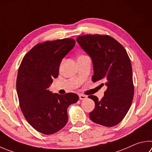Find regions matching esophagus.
Wrapping results in <instances>:
<instances>
[{
  "label": "esophagus",
  "mask_w": 152,
  "mask_h": 152,
  "mask_svg": "<svg viewBox=\"0 0 152 152\" xmlns=\"http://www.w3.org/2000/svg\"><path fill=\"white\" fill-rule=\"evenodd\" d=\"M79 98H80V100H86V99L87 98V96L84 95V94H80Z\"/></svg>",
  "instance_id": "34e87169"
}]
</instances>
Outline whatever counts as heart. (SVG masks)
<instances>
[{
	"mask_svg": "<svg viewBox=\"0 0 152 152\" xmlns=\"http://www.w3.org/2000/svg\"><path fill=\"white\" fill-rule=\"evenodd\" d=\"M86 56H85V55H80V56H78V58H84V57H86Z\"/></svg>",
	"mask_w": 152,
	"mask_h": 152,
	"instance_id": "b5f03b06",
	"label": "heart"
}]
</instances>
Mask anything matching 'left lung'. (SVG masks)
Returning a JSON list of instances; mask_svg holds the SVG:
<instances>
[{"mask_svg":"<svg viewBox=\"0 0 152 152\" xmlns=\"http://www.w3.org/2000/svg\"><path fill=\"white\" fill-rule=\"evenodd\" d=\"M76 41L92 58V81L103 80L107 86L102 100L88 96L95 102V108L89 114L90 120L106 127L117 125L128 113L134 98L132 64L127 52L107 35H82Z\"/></svg>","mask_w":152,"mask_h":152,"instance_id":"left-lung-1","label":"left lung"}]
</instances>
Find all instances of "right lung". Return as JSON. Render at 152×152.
<instances>
[{"label":"right lung","instance_id":"add662e5","mask_svg":"<svg viewBox=\"0 0 152 152\" xmlns=\"http://www.w3.org/2000/svg\"><path fill=\"white\" fill-rule=\"evenodd\" d=\"M72 38L46 41L34 46L18 68L16 91L20 109L32 128L50 135L64 128L67 109L78 102L74 93L53 94L48 88L58 76L60 64L75 45Z\"/></svg>","mask_w":152,"mask_h":152}]
</instances>
